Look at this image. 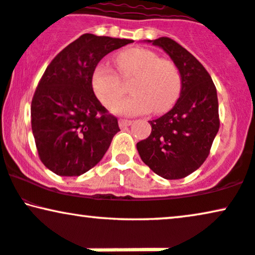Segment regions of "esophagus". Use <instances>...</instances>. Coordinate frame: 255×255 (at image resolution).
Instances as JSON below:
<instances>
[{
	"instance_id": "obj_1",
	"label": "esophagus",
	"mask_w": 255,
	"mask_h": 255,
	"mask_svg": "<svg viewBox=\"0 0 255 255\" xmlns=\"http://www.w3.org/2000/svg\"><path fill=\"white\" fill-rule=\"evenodd\" d=\"M118 124H120V128H127V127H130L132 124V121H128V120H120L118 122Z\"/></svg>"
}]
</instances>
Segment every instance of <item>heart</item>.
<instances>
[{
  "label": "heart",
  "mask_w": 255,
  "mask_h": 255,
  "mask_svg": "<svg viewBox=\"0 0 255 255\" xmlns=\"http://www.w3.org/2000/svg\"><path fill=\"white\" fill-rule=\"evenodd\" d=\"M118 71L124 78L136 76L131 85L134 94L115 102L110 111L121 116H137L167 111L179 98L181 77L177 65L161 59L154 51L145 48H128L116 57ZM92 88L105 105L111 104L123 94L120 75L105 63H99L92 75Z\"/></svg>",
  "instance_id": "1"
}]
</instances>
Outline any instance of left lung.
Listing matches in <instances>:
<instances>
[{
	"instance_id": "1",
	"label": "left lung",
	"mask_w": 255,
	"mask_h": 255,
	"mask_svg": "<svg viewBox=\"0 0 255 255\" xmlns=\"http://www.w3.org/2000/svg\"><path fill=\"white\" fill-rule=\"evenodd\" d=\"M146 42L159 47L177 65L181 91L167 114L150 121L152 131L137 143L141 160L165 179H181L198 170L219 131L217 89L203 64L168 37Z\"/></svg>"
}]
</instances>
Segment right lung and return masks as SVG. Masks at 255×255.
<instances>
[{"instance_id":"1","label":"right lung","mask_w":255,"mask_h":255,"mask_svg":"<svg viewBox=\"0 0 255 255\" xmlns=\"http://www.w3.org/2000/svg\"><path fill=\"white\" fill-rule=\"evenodd\" d=\"M132 39L84 34L48 65L31 102V128L42 163L62 177L97 165L120 130L95 96L92 75L109 52Z\"/></svg>"}]
</instances>
